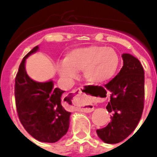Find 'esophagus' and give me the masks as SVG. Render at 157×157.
Masks as SVG:
<instances>
[{"instance_id":"1","label":"esophagus","mask_w":157,"mask_h":157,"mask_svg":"<svg viewBox=\"0 0 157 157\" xmlns=\"http://www.w3.org/2000/svg\"><path fill=\"white\" fill-rule=\"evenodd\" d=\"M82 87H78V88L73 90L71 92H70L68 95L66 96V98L71 100L72 102V104H73V107L74 109H78V110H81L82 112L84 113H91L93 111L94 109V106L92 104V101L90 99H85L82 102L80 101H75L76 100V98L79 97L82 93Z\"/></svg>"}]
</instances>
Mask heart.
Returning <instances> with one entry per match:
<instances>
[{
  "label": "heart",
  "mask_w": 157,
  "mask_h": 157,
  "mask_svg": "<svg viewBox=\"0 0 157 157\" xmlns=\"http://www.w3.org/2000/svg\"><path fill=\"white\" fill-rule=\"evenodd\" d=\"M118 65L119 57L113 48L92 45L70 52L58 70L59 74L65 77H72L75 71H82L87 82L102 84L114 76Z\"/></svg>",
  "instance_id": "b5f03b06"
}]
</instances>
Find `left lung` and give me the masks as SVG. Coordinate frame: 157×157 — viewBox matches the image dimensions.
Returning <instances> with one entry per match:
<instances>
[{
  "instance_id": "obj_1",
  "label": "left lung",
  "mask_w": 157,
  "mask_h": 157,
  "mask_svg": "<svg viewBox=\"0 0 157 157\" xmlns=\"http://www.w3.org/2000/svg\"><path fill=\"white\" fill-rule=\"evenodd\" d=\"M124 65L114 78L106 84L111 92L106 109L112 113L106 127L97 129L102 141L117 144L135 130L141 118L145 102V72L138 59L129 54L122 55Z\"/></svg>"
}]
</instances>
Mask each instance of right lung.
<instances>
[{
  "mask_svg": "<svg viewBox=\"0 0 157 157\" xmlns=\"http://www.w3.org/2000/svg\"><path fill=\"white\" fill-rule=\"evenodd\" d=\"M36 46L19 65L15 78V102L19 120L27 132L39 141L55 143L66 134L70 124L71 112L65 109L64 91L54 87L53 82H37L25 71V60L38 50Z\"/></svg>",
  "mask_w": 157,
  "mask_h": 157,
  "instance_id": "add662e5",
  "label": "right lung"
}]
</instances>
